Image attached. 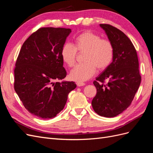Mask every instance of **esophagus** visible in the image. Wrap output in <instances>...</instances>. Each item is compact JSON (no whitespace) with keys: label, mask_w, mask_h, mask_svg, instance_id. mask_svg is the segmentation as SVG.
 <instances>
[{"label":"esophagus","mask_w":153,"mask_h":153,"mask_svg":"<svg viewBox=\"0 0 153 153\" xmlns=\"http://www.w3.org/2000/svg\"><path fill=\"white\" fill-rule=\"evenodd\" d=\"M76 85L78 87H81V86H84L85 85V83L82 82H76Z\"/></svg>","instance_id":"34e87169"}]
</instances>
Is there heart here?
I'll return each mask as SVG.
<instances>
[{
	"mask_svg": "<svg viewBox=\"0 0 153 153\" xmlns=\"http://www.w3.org/2000/svg\"><path fill=\"white\" fill-rule=\"evenodd\" d=\"M76 51L85 52L84 64H78L69 73L70 79L76 82L87 80L94 75L96 68L103 71L112 62L114 49L112 43L108 39H101L94 32L86 31L75 39L74 45L69 43L64 44L61 55L62 61L69 67L75 62Z\"/></svg>",
	"mask_w": 153,
	"mask_h": 153,
	"instance_id": "obj_1",
	"label": "heart"
}]
</instances>
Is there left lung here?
<instances>
[{
	"mask_svg": "<svg viewBox=\"0 0 153 153\" xmlns=\"http://www.w3.org/2000/svg\"><path fill=\"white\" fill-rule=\"evenodd\" d=\"M100 26L112 43L114 54L110 66L93 82L97 93L92 106L100 116L114 117L126 110L135 97L141 82L139 64L137 51L124 32L108 24Z\"/></svg>",
	"mask_w": 153,
	"mask_h": 153,
	"instance_id": "8db88e82",
	"label": "left lung"
}]
</instances>
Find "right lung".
I'll use <instances>...</instances> for the list:
<instances>
[{
  "instance_id": "add662e5",
  "label": "right lung",
  "mask_w": 153,
  "mask_h": 153,
  "mask_svg": "<svg viewBox=\"0 0 153 153\" xmlns=\"http://www.w3.org/2000/svg\"><path fill=\"white\" fill-rule=\"evenodd\" d=\"M70 29L43 27L23 44L15 68V92L29 112L43 119L63 110L69 92L76 87L66 76L61 52Z\"/></svg>"
}]
</instances>
